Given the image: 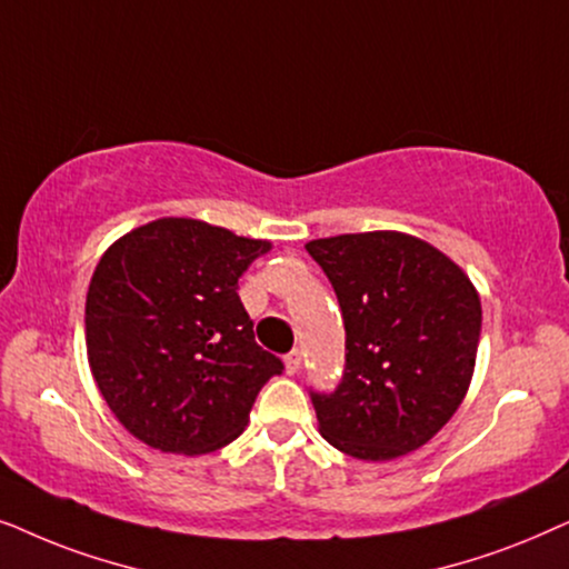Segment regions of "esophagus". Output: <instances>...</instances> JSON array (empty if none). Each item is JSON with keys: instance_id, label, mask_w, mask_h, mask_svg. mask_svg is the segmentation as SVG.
<instances>
[{"instance_id": "esophagus-1", "label": "esophagus", "mask_w": 569, "mask_h": 569, "mask_svg": "<svg viewBox=\"0 0 569 569\" xmlns=\"http://www.w3.org/2000/svg\"><path fill=\"white\" fill-rule=\"evenodd\" d=\"M299 369H301V351H291L286 356V372L299 375Z\"/></svg>"}]
</instances>
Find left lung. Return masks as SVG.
I'll use <instances>...</instances> for the list:
<instances>
[{"label":"left lung","mask_w":569,"mask_h":569,"mask_svg":"<svg viewBox=\"0 0 569 569\" xmlns=\"http://www.w3.org/2000/svg\"><path fill=\"white\" fill-rule=\"evenodd\" d=\"M330 278L346 325V372L330 396L312 392L332 448L367 463L427 445L471 385L481 299L466 270L403 231L307 241Z\"/></svg>","instance_id":"1"}]
</instances>
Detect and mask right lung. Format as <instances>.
Segmentation results:
<instances>
[{
	"label": "right lung",
	"instance_id": "1",
	"mask_svg": "<svg viewBox=\"0 0 569 569\" xmlns=\"http://www.w3.org/2000/svg\"><path fill=\"white\" fill-rule=\"evenodd\" d=\"M270 249L197 218H158L98 260L86 297L90 372L121 427L148 448H226L280 375L239 299L241 276Z\"/></svg>",
	"mask_w": 569,
	"mask_h": 569
}]
</instances>
